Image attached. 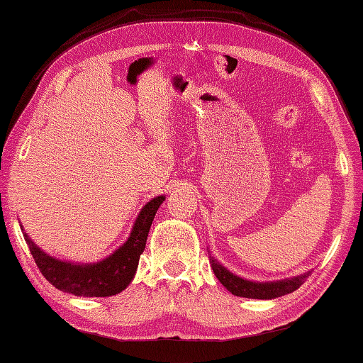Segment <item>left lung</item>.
Here are the masks:
<instances>
[{
	"mask_svg": "<svg viewBox=\"0 0 363 363\" xmlns=\"http://www.w3.org/2000/svg\"><path fill=\"white\" fill-rule=\"evenodd\" d=\"M210 264L213 267V272L216 279L223 284L227 290H229L233 296L240 298H251V299H275L280 296H285L288 293H293L294 290L304 284L306 279L312 274V270L296 275V277L281 279L274 281H255L243 277H238L229 269L224 267L218 259L210 255Z\"/></svg>",
	"mask_w": 363,
	"mask_h": 363,
	"instance_id": "left-lung-1",
	"label": "left lung"
}]
</instances>
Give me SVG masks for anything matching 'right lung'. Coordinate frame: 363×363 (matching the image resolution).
Segmentation results:
<instances>
[{
    "instance_id": "obj_1",
    "label": "right lung",
    "mask_w": 363,
    "mask_h": 363,
    "mask_svg": "<svg viewBox=\"0 0 363 363\" xmlns=\"http://www.w3.org/2000/svg\"><path fill=\"white\" fill-rule=\"evenodd\" d=\"M167 196L158 195L147 203L134 220L130 237L112 255L97 262H72L57 259L36 245L22 229L36 266L49 284L60 291L86 298H107L121 293L136 275L139 257L145 248L147 237L155 213Z\"/></svg>"
}]
</instances>
